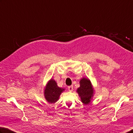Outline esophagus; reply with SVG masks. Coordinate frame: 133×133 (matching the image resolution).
Instances as JSON below:
<instances>
[{"label":"esophagus","instance_id":"1","mask_svg":"<svg viewBox=\"0 0 133 133\" xmlns=\"http://www.w3.org/2000/svg\"><path fill=\"white\" fill-rule=\"evenodd\" d=\"M68 90L69 91H72L73 90V87L71 85V86H69L68 87Z\"/></svg>","mask_w":133,"mask_h":133}]
</instances>
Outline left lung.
Listing matches in <instances>:
<instances>
[{"label": "left lung", "mask_w": 133, "mask_h": 133, "mask_svg": "<svg viewBox=\"0 0 133 133\" xmlns=\"http://www.w3.org/2000/svg\"><path fill=\"white\" fill-rule=\"evenodd\" d=\"M79 84L80 87L77 89V92L80 96L82 102L85 104H88L91 101L94 93L91 82L88 79L83 78L80 80Z\"/></svg>", "instance_id": "8db88e82"}]
</instances>
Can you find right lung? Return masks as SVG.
<instances>
[{
    "mask_svg": "<svg viewBox=\"0 0 133 133\" xmlns=\"http://www.w3.org/2000/svg\"><path fill=\"white\" fill-rule=\"evenodd\" d=\"M63 90L64 89L57 87L56 81L51 79L48 83L45 90L44 94L46 99L50 103L56 102Z\"/></svg>",
    "mask_w": 133,
    "mask_h": 133,
    "instance_id": "right-lung-1",
    "label": "right lung"
}]
</instances>
